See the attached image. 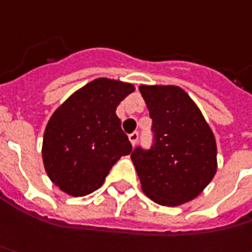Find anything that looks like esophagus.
I'll return each instance as SVG.
<instances>
[{
  "instance_id": "1",
  "label": "esophagus",
  "mask_w": 252,
  "mask_h": 252,
  "mask_svg": "<svg viewBox=\"0 0 252 252\" xmlns=\"http://www.w3.org/2000/svg\"><path fill=\"white\" fill-rule=\"evenodd\" d=\"M128 138H129V142L132 143V146H135V145H136V142H138L139 134H138V132H132V134L128 135Z\"/></svg>"
}]
</instances>
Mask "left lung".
I'll list each match as a JSON object with an SVG mask.
<instances>
[{
    "label": "left lung",
    "mask_w": 252,
    "mask_h": 252,
    "mask_svg": "<svg viewBox=\"0 0 252 252\" xmlns=\"http://www.w3.org/2000/svg\"><path fill=\"white\" fill-rule=\"evenodd\" d=\"M152 118L153 143L131 153L142 191L177 206L198 196L216 173V141L192 99L178 86H139Z\"/></svg>",
    "instance_id": "left-lung-1"
}]
</instances>
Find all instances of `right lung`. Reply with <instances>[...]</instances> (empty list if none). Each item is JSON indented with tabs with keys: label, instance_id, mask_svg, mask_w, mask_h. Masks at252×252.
Wrapping results in <instances>:
<instances>
[{
	"label": "right lung",
	"instance_id": "right-lung-1",
	"mask_svg": "<svg viewBox=\"0 0 252 252\" xmlns=\"http://www.w3.org/2000/svg\"><path fill=\"white\" fill-rule=\"evenodd\" d=\"M134 91L131 83L99 78L54 111L41 153L48 177L61 191L72 196L91 194L116 161L132 152L116 110Z\"/></svg>",
	"mask_w": 252,
	"mask_h": 252
}]
</instances>
